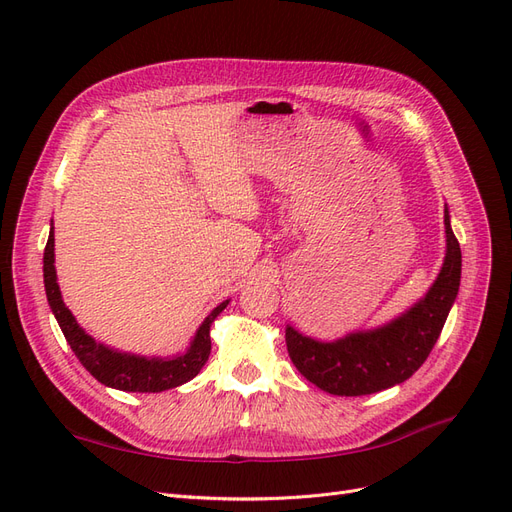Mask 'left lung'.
Masks as SVG:
<instances>
[{
	"mask_svg": "<svg viewBox=\"0 0 512 512\" xmlns=\"http://www.w3.org/2000/svg\"><path fill=\"white\" fill-rule=\"evenodd\" d=\"M444 227L447 257L436 283L400 319L338 342H317L287 327L289 357L310 383L334 395H368L404 383L423 366L449 317L461 278V249L447 210Z\"/></svg>",
	"mask_w": 512,
	"mask_h": 512,
	"instance_id": "8db88e82",
	"label": "left lung"
}]
</instances>
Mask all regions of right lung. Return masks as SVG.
Here are the masks:
<instances>
[{
  "label": "right lung",
  "mask_w": 512,
  "mask_h": 512,
  "mask_svg": "<svg viewBox=\"0 0 512 512\" xmlns=\"http://www.w3.org/2000/svg\"><path fill=\"white\" fill-rule=\"evenodd\" d=\"M55 236L51 232L44 249V287L48 304L53 308V315L61 327V332L72 346L74 355L97 381L112 389L121 391H140V393H157L172 387L183 385L204 368L210 355V325L217 319L219 312L227 302L214 308L202 327L197 329L191 349L174 359H146L112 351L104 344H97L89 334H85L72 317V312L65 308L61 300V291L55 274Z\"/></svg>",
  "instance_id": "obj_1"
}]
</instances>
